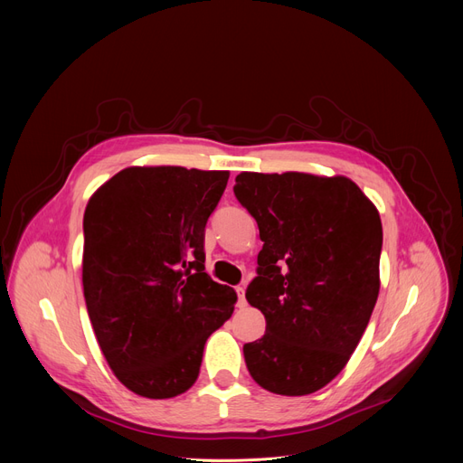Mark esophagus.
I'll return each mask as SVG.
<instances>
[{"instance_id":"34e87169","label":"esophagus","mask_w":463,"mask_h":463,"mask_svg":"<svg viewBox=\"0 0 463 463\" xmlns=\"http://www.w3.org/2000/svg\"><path fill=\"white\" fill-rule=\"evenodd\" d=\"M236 295H238V302H236V306L238 307H246V297H244V287H236Z\"/></svg>"}]
</instances>
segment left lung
Wrapping results in <instances>:
<instances>
[{"label": "left lung", "instance_id": "obj_1", "mask_svg": "<svg viewBox=\"0 0 463 463\" xmlns=\"http://www.w3.org/2000/svg\"><path fill=\"white\" fill-rule=\"evenodd\" d=\"M234 194L264 241L248 302L266 332L244 345L266 391L317 392L345 368L379 295L383 227L377 208L344 176H236Z\"/></svg>", "mask_w": 463, "mask_h": 463}]
</instances>
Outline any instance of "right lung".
<instances>
[{"label": "right lung", "mask_w": 463, "mask_h": 463, "mask_svg": "<svg viewBox=\"0 0 463 463\" xmlns=\"http://www.w3.org/2000/svg\"><path fill=\"white\" fill-rule=\"evenodd\" d=\"M225 170L131 166L84 212L82 285L110 370L131 392L175 398L199 377L212 332L236 293L204 272V227Z\"/></svg>", "instance_id": "right-lung-1"}]
</instances>
